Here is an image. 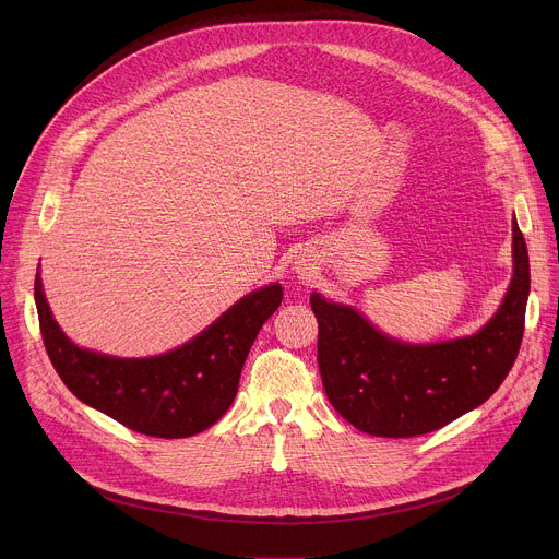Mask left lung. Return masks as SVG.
<instances>
[{"label":"left lung","instance_id":"obj_1","mask_svg":"<svg viewBox=\"0 0 559 559\" xmlns=\"http://www.w3.org/2000/svg\"><path fill=\"white\" fill-rule=\"evenodd\" d=\"M528 292V252L515 216L511 285L491 321L471 336L403 343L352 305L313 292L318 369L332 407L358 431L380 438L423 436L480 407L518 358Z\"/></svg>","mask_w":559,"mask_h":559}]
</instances>
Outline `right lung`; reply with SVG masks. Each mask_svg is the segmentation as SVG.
<instances>
[{"mask_svg": "<svg viewBox=\"0 0 559 559\" xmlns=\"http://www.w3.org/2000/svg\"><path fill=\"white\" fill-rule=\"evenodd\" d=\"M283 300L281 283L236 300L186 345L150 358H119L76 347L57 325L35 276L41 338L63 384L84 405L152 438H188L231 405L246 358Z\"/></svg>", "mask_w": 559, "mask_h": 559, "instance_id": "right-lung-1", "label": "right lung"}]
</instances>
